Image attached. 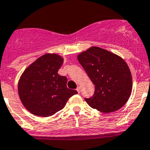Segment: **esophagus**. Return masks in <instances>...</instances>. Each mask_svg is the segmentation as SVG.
I'll list each match as a JSON object with an SVG mask.
<instances>
[{
  "label": "esophagus",
  "instance_id": "34e87169",
  "mask_svg": "<svg viewBox=\"0 0 150 150\" xmlns=\"http://www.w3.org/2000/svg\"><path fill=\"white\" fill-rule=\"evenodd\" d=\"M76 91H77L78 93H80V91H81V88H80V86H78L77 88H76Z\"/></svg>",
  "mask_w": 150,
  "mask_h": 150
}]
</instances>
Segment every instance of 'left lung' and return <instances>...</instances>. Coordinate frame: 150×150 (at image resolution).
Segmentation results:
<instances>
[{"instance_id":"left-lung-1","label":"left lung","mask_w":150,"mask_h":150,"mask_svg":"<svg viewBox=\"0 0 150 150\" xmlns=\"http://www.w3.org/2000/svg\"><path fill=\"white\" fill-rule=\"evenodd\" d=\"M77 59L95 85L94 95L85 98L86 103L103 113L115 112L123 107L132 89V74L126 62L98 47L82 52Z\"/></svg>"}]
</instances>
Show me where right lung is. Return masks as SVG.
I'll use <instances>...</instances> for the list:
<instances>
[{
	"instance_id": "add662e5",
	"label": "right lung",
	"mask_w": 150,
	"mask_h": 150,
	"mask_svg": "<svg viewBox=\"0 0 150 150\" xmlns=\"http://www.w3.org/2000/svg\"><path fill=\"white\" fill-rule=\"evenodd\" d=\"M63 58L56 53H46L28 66L18 85L22 104L30 113L49 117L62 109L68 99L77 94L67 87V77L58 71Z\"/></svg>"
}]
</instances>
